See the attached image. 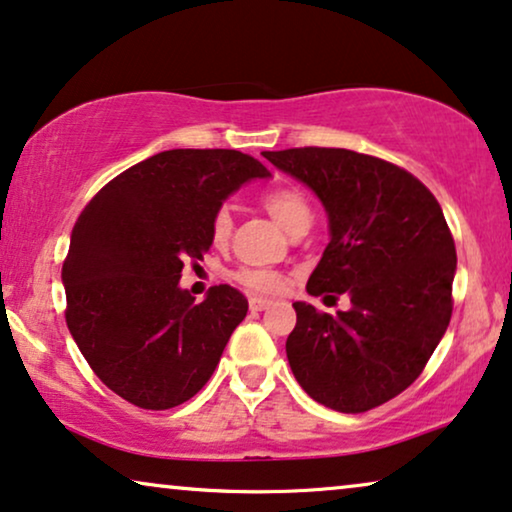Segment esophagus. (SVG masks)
Here are the masks:
<instances>
[{
	"label": "esophagus",
	"mask_w": 512,
	"mask_h": 512,
	"mask_svg": "<svg viewBox=\"0 0 512 512\" xmlns=\"http://www.w3.org/2000/svg\"><path fill=\"white\" fill-rule=\"evenodd\" d=\"M270 303H272V301H268V298H249V308L256 310V313H258V310L268 308Z\"/></svg>",
	"instance_id": "obj_1"
}]
</instances>
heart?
I'll return each mask as SVG.
<instances>
[{"mask_svg":"<svg viewBox=\"0 0 512 512\" xmlns=\"http://www.w3.org/2000/svg\"><path fill=\"white\" fill-rule=\"evenodd\" d=\"M263 207L268 214L275 218L287 232H294L298 225L313 223V209H310L308 199L294 188H277L263 195ZM232 235V211L221 207L211 221V240L218 247H223ZM237 282L254 294H280L284 289V280L277 272L261 270V268H244L237 272Z\"/></svg>","mask_w":512,"mask_h":512,"instance_id":"b5f03b06","label":"heart"}]
</instances>
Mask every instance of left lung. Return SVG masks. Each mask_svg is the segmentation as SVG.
Segmentation results:
<instances>
[{"mask_svg": "<svg viewBox=\"0 0 512 512\" xmlns=\"http://www.w3.org/2000/svg\"><path fill=\"white\" fill-rule=\"evenodd\" d=\"M263 157L313 190L327 211L329 244L308 294L350 298L336 315L294 303L287 360L296 381L343 414L393 400L416 381L451 320L456 247L440 204L409 171L353 150Z\"/></svg>", "mask_w": 512, "mask_h": 512, "instance_id": "8db88e82", "label": "left lung"}]
</instances>
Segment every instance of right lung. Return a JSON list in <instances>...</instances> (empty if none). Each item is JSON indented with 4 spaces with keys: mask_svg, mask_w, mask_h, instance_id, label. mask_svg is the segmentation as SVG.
I'll use <instances>...</instances> for the list:
<instances>
[{
    "mask_svg": "<svg viewBox=\"0 0 512 512\" xmlns=\"http://www.w3.org/2000/svg\"><path fill=\"white\" fill-rule=\"evenodd\" d=\"M270 176L240 150H164L86 204L63 263L65 320L112 393L157 411L204 388L249 303L228 284L195 303L183 263L204 261L225 199Z\"/></svg>",
    "mask_w": 512,
    "mask_h": 512,
    "instance_id": "right-lung-1",
    "label": "right lung"
}]
</instances>
